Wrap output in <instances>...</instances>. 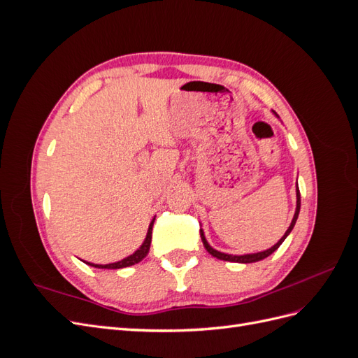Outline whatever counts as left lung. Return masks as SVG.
Masks as SVG:
<instances>
[{
	"label": "left lung",
	"mask_w": 358,
	"mask_h": 358,
	"mask_svg": "<svg viewBox=\"0 0 358 358\" xmlns=\"http://www.w3.org/2000/svg\"><path fill=\"white\" fill-rule=\"evenodd\" d=\"M273 113L276 115V112H273ZM276 116H278V115H276ZM296 192H297V208H296L294 218H292V221H291V224H289V227H288V230L285 231V234H284L282 237H280V241H279L276 245H273V246L270 248V249H266V251H263V252L246 254V255H231V254H224V252H220V251H216V249H213V248L208 243V241H206V237H204L203 230H200V236H201V241H203V245H204V248H206V251H208L210 255H213V257H216V258L224 259V262H233V263H255V262H259V259H264V258H267L270 254H273L280 245H282V242L287 239V236L291 233V230H292V229H294L296 221H297V218H299V212H300V191H299V187L296 188Z\"/></svg>",
	"instance_id": "1"
}]
</instances>
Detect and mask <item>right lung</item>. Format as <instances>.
I'll return each mask as SVG.
<instances>
[{"instance_id":"add662e5","label":"right lung","mask_w":358,"mask_h":358,"mask_svg":"<svg viewBox=\"0 0 358 358\" xmlns=\"http://www.w3.org/2000/svg\"><path fill=\"white\" fill-rule=\"evenodd\" d=\"M154 221H155V218L152 220V222L149 224V229H148V234H146L145 242L142 243V246H140L134 254H131L129 257L121 259V262L112 263V264H92V263H86V262H85V263L92 266V267H99V268H124V267H129V266L140 263V262H142V259L148 255V252H149L150 241H152V227H154Z\"/></svg>"}]
</instances>
